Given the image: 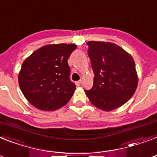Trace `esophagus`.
I'll use <instances>...</instances> for the list:
<instances>
[{"mask_svg": "<svg viewBox=\"0 0 157 157\" xmlns=\"http://www.w3.org/2000/svg\"><path fill=\"white\" fill-rule=\"evenodd\" d=\"M81 81H76V85H77V86L81 85Z\"/></svg>", "mask_w": 157, "mask_h": 157, "instance_id": "1", "label": "esophagus"}]
</instances>
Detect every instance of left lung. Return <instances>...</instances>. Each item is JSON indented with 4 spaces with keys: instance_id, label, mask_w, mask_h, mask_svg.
I'll return each instance as SVG.
<instances>
[{
    "instance_id": "obj_1",
    "label": "left lung",
    "mask_w": 157,
    "mask_h": 157,
    "mask_svg": "<svg viewBox=\"0 0 157 157\" xmlns=\"http://www.w3.org/2000/svg\"><path fill=\"white\" fill-rule=\"evenodd\" d=\"M87 45L94 79L92 89L85 94L102 110L120 107L133 96L138 85L133 58L114 43L90 41Z\"/></svg>"
}]
</instances>
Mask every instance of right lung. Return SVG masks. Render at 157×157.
Here are the masks:
<instances>
[{
  "instance_id": "obj_1",
  "label": "right lung",
  "mask_w": 157,
  "mask_h": 157,
  "mask_svg": "<svg viewBox=\"0 0 157 157\" xmlns=\"http://www.w3.org/2000/svg\"><path fill=\"white\" fill-rule=\"evenodd\" d=\"M75 44H50L26 58L18 74L20 89L34 107L52 111L65 105L76 90L67 59Z\"/></svg>"
}]
</instances>
